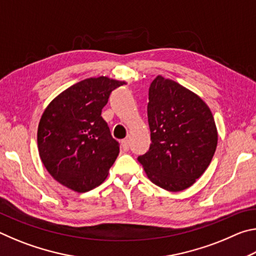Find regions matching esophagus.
Instances as JSON below:
<instances>
[{"mask_svg": "<svg viewBox=\"0 0 256 256\" xmlns=\"http://www.w3.org/2000/svg\"><path fill=\"white\" fill-rule=\"evenodd\" d=\"M120 146H122V149L124 151H128V146H130V142H128V138H124V140L120 141Z\"/></svg>", "mask_w": 256, "mask_h": 256, "instance_id": "esophagus-1", "label": "esophagus"}]
</instances>
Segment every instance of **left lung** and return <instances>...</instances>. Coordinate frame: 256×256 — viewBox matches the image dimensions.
Here are the masks:
<instances>
[{"mask_svg":"<svg viewBox=\"0 0 256 256\" xmlns=\"http://www.w3.org/2000/svg\"><path fill=\"white\" fill-rule=\"evenodd\" d=\"M151 144L138 158L148 178L170 192L188 188L209 166L218 132L209 106L176 81L158 76L149 88Z\"/></svg>","mask_w":256,"mask_h":256,"instance_id":"left-lung-1","label":"left lung"}]
</instances>
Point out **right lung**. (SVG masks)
I'll return each instance as SVG.
<instances>
[{"label": "right lung", "mask_w": 256, "mask_h": 256, "mask_svg": "<svg viewBox=\"0 0 256 256\" xmlns=\"http://www.w3.org/2000/svg\"><path fill=\"white\" fill-rule=\"evenodd\" d=\"M125 81L98 76L64 90L42 112L37 131L40 157L55 180L76 192L97 188L120 154L102 118L112 90Z\"/></svg>", "instance_id": "obj_1"}]
</instances>
